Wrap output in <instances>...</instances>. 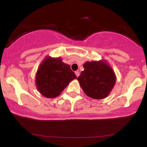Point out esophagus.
<instances>
[{
    "instance_id": "1",
    "label": "esophagus",
    "mask_w": 147,
    "mask_h": 147,
    "mask_svg": "<svg viewBox=\"0 0 147 147\" xmlns=\"http://www.w3.org/2000/svg\"><path fill=\"white\" fill-rule=\"evenodd\" d=\"M79 74H80V73H79V71H76L75 72V75H76V76H77V77H78L79 76Z\"/></svg>"
}]
</instances>
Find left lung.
Returning <instances> with one entry per match:
<instances>
[{"label":"left lung","mask_w":147,"mask_h":147,"mask_svg":"<svg viewBox=\"0 0 147 147\" xmlns=\"http://www.w3.org/2000/svg\"><path fill=\"white\" fill-rule=\"evenodd\" d=\"M84 70L77 78L84 93L95 99L106 98L116 82L114 70L106 60L84 63Z\"/></svg>","instance_id":"obj_1"}]
</instances>
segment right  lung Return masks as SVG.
Segmentation results:
<instances>
[{"mask_svg": "<svg viewBox=\"0 0 147 147\" xmlns=\"http://www.w3.org/2000/svg\"><path fill=\"white\" fill-rule=\"evenodd\" d=\"M77 76L70 65L64 63L61 57H46L37 70L36 86L37 90L47 98H55Z\"/></svg>", "mask_w": 147, "mask_h": 147, "instance_id": "obj_1", "label": "right lung"}]
</instances>
